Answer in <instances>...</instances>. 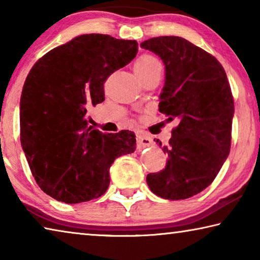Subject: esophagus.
Masks as SVG:
<instances>
[{"label":"esophagus","mask_w":260,"mask_h":260,"mask_svg":"<svg viewBox=\"0 0 260 260\" xmlns=\"http://www.w3.org/2000/svg\"><path fill=\"white\" fill-rule=\"evenodd\" d=\"M138 144H139L140 147H142V148L150 147V146H152V144H153V141H152V139L150 138V136L140 134V135H138Z\"/></svg>","instance_id":"obj_1"}]
</instances>
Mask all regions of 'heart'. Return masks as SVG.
I'll use <instances>...</instances> for the list:
<instances>
[{
    "label": "heart",
    "instance_id": "obj_1",
    "mask_svg": "<svg viewBox=\"0 0 260 260\" xmlns=\"http://www.w3.org/2000/svg\"><path fill=\"white\" fill-rule=\"evenodd\" d=\"M156 69H161V65L159 60L151 55L141 56L134 64V71L138 78L144 76V74H148Z\"/></svg>",
    "mask_w": 260,
    "mask_h": 260
}]
</instances>
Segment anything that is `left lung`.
I'll return each mask as SVG.
<instances>
[{"mask_svg":"<svg viewBox=\"0 0 260 260\" xmlns=\"http://www.w3.org/2000/svg\"><path fill=\"white\" fill-rule=\"evenodd\" d=\"M140 46L164 63L159 111L169 121L179 120L162 147L165 169L148 174L147 183L161 199L186 200L212 183L230 155L234 116L230 82L217 58L186 39L158 37Z\"/></svg>","mask_w":260,"mask_h":260,"instance_id":"obj_1","label":"left lung"}]
</instances>
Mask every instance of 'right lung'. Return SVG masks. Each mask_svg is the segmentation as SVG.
I'll list each match as a JSON object with an SVG mask.
<instances>
[{
  "label": "right lung",
  "mask_w": 260,
  "mask_h": 260,
  "mask_svg": "<svg viewBox=\"0 0 260 260\" xmlns=\"http://www.w3.org/2000/svg\"><path fill=\"white\" fill-rule=\"evenodd\" d=\"M138 54L135 40L83 34L30 69L20 98V141L35 181L68 204L102 196L116 158L135 151V134L88 126L87 110L104 101L103 83Z\"/></svg>",
  "instance_id": "obj_1"
}]
</instances>
